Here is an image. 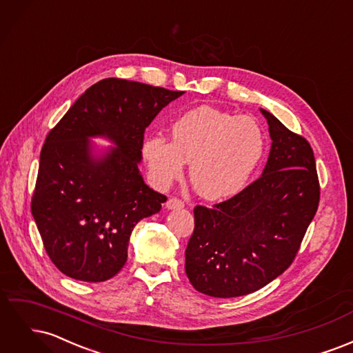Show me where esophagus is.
Segmentation results:
<instances>
[{
    "label": "esophagus",
    "mask_w": 353,
    "mask_h": 353,
    "mask_svg": "<svg viewBox=\"0 0 353 353\" xmlns=\"http://www.w3.org/2000/svg\"><path fill=\"white\" fill-rule=\"evenodd\" d=\"M166 208L168 209H183L184 208V201L181 200V199H176V197H170L166 201Z\"/></svg>",
    "instance_id": "1"
}]
</instances>
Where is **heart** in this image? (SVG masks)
<instances>
[{"label":"heart","mask_w":353,"mask_h":353,"mask_svg":"<svg viewBox=\"0 0 353 353\" xmlns=\"http://www.w3.org/2000/svg\"><path fill=\"white\" fill-rule=\"evenodd\" d=\"M265 134L250 117L215 108L181 114L170 125V141L162 135L144 140L141 154L153 183L166 188L190 162V179L209 200H225L248 185L265 153Z\"/></svg>","instance_id":"heart-1"}]
</instances>
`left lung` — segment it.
Masks as SVG:
<instances>
[{
  "label": "left lung",
  "instance_id": "8db88e82",
  "mask_svg": "<svg viewBox=\"0 0 353 353\" xmlns=\"http://www.w3.org/2000/svg\"><path fill=\"white\" fill-rule=\"evenodd\" d=\"M261 112L272 140L262 176L213 208H194L185 272L203 294L237 297L270 284L293 263L318 209L311 144Z\"/></svg>",
  "mask_w": 353,
  "mask_h": 353
}]
</instances>
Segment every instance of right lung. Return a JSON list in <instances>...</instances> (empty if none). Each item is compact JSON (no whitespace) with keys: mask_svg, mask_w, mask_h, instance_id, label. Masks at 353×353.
<instances>
[{"mask_svg":"<svg viewBox=\"0 0 353 353\" xmlns=\"http://www.w3.org/2000/svg\"><path fill=\"white\" fill-rule=\"evenodd\" d=\"M183 91L108 78L94 83L48 132L30 210L51 262L70 279L105 281L128 258L134 227L162 209L166 196L138 170L145 128ZM117 144L103 159L88 138Z\"/></svg>","mask_w":353,"mask_h":353,"instance_id":"right-lung-1","label":"right lung"}]
</instances>
